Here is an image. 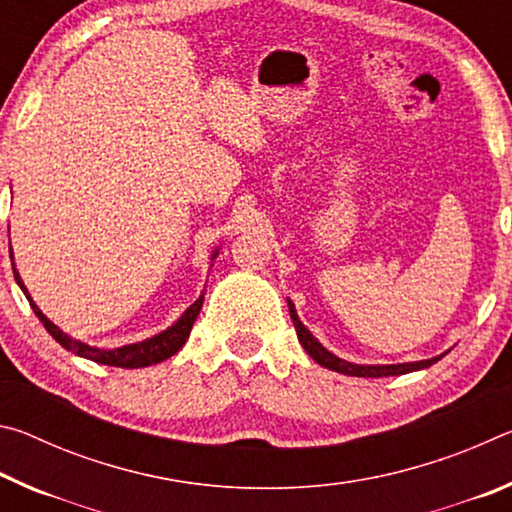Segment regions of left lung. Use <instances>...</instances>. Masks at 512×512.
<instances>
[{"mask_svg": "<svg viewBox=\"0 0 512 512\" xmlns=\"http://www.w3.org/2000/svg\"><path fill=\"white\" fill-rule=\"evenodd\" d=\"M289 314L293 325H296V332H298V341L302 343V348L309 354L311 359H314L318 366H323L327 370H334V372H341V375H350V377H393V375H406V372H413V370H422V368H429L436 363L440 357L436 359H427V361H415V363H397V366H357V363H348L339 357H334L332 352H327L323 345H320L314 336H311L309 329L300 323V318L296 314V307H293V302H289Z\"/></svg>", "mask_w": 512, "mask_h": 512, "instance_id": "8db88e82", "label": "left lung"}]
</instances>
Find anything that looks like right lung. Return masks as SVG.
Instances as JSON below:
<instances>
[{
	"mask_svg": "<svg viewBox=\"0 0 512 512\" xmlns=\"http://www.w3.org/2000/svg\"><path fill=\"white\" fill-rule=\"evenodd\" d=\"M13 259V253H11ZM13 275L17 284H20V289L24 291V296H27L31 309L36 311V316L40 318V323L45 325L47 332L54 336V339L63 345L65 350L79 354V357H85L90 361H97L103 363V366H115V368H144V366H153V363H160L164 359H169L176 354L180 348H183L185 341L189 339V332H192V325L198 316V311L203 307V296L198 298L192 307H189L183 318L178 320L176 325L169 327L167 332H162L158 336H153V339H146L142 343H133V345H124V348H115V350H99V348H90V345H85L76 339H69L67 334L60 332V329L51 323V320L42 314V311L36 307V302L31 300L29 291L24 289V282L20 280V273L15 271V264H13Z\"/></svg>",
	"mask_w": 512,
	"mask_h": 512,
	"instance_id": "right-lung-1",
	"label": "right lung"
}]
</instances>
